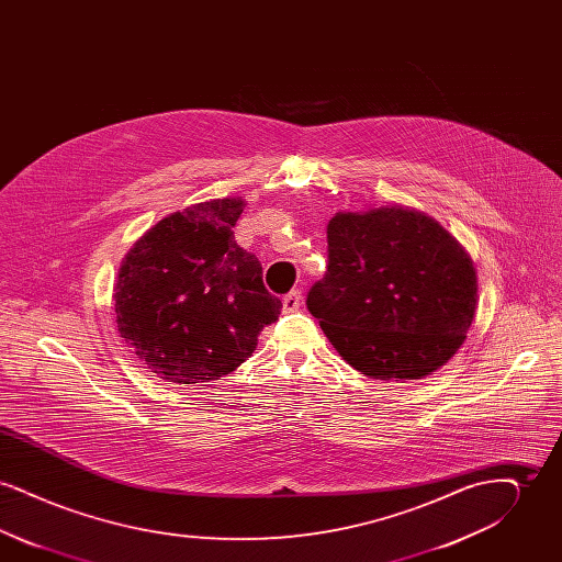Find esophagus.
<instances>
[{
    "label": "esophagus",
    "mask_w": 562,
    "mask_h": 562,
    "mask_svg": "<svg viewBox=\"0 0 562 562\" xmlns=\"http://www.w3.org/2000/svg\"><path fill=\"white\" fill-rule=\"evenodd\" d=\"M301 303H303V294H301V291H291V293L284 294V299H282V310H284L286 314H293V312H296V310L301 307Z\"/></svg>",
    "instance_id": "esophagus-1"
}]
</instances>
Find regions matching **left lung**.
<instances>
[{
  "label": "left lung",
  "mask_w": 562,
  "mask_h": 562,
  "mask_svg": "<svg viewBox=\"0 0 562 562\" xmlns=\"http://www.w3.org/2000/svg\"><path fill=\"white\" fill-rule=\"evenodd\" d=\"M328 266L307 310L362 374L422 379L461 348L476 312V271L434 218L408 209L337 213Z\"/></svg>",
  "instance_id": "8db88e82"
}]
</instances>
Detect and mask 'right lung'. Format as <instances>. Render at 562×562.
Returning <instances> with one entry per match:
<instances>
[{"label": "right lung", "mask_w": 562, "mask_h": 562, "mask_svg": "<svg viewBox=\"0 0 562 562\" xmlns=\"http://www.w3.org/2000/svg\"><path fill=\"white\" fill-rule=\"evenodd\" d=\"M241 206L223 198L161 218L120 268L117 330L166 381L204 383L236 371L280 316L259 259L234 238Z\"/></svg>", "instance_id": "add662e5"}]
</instances>
